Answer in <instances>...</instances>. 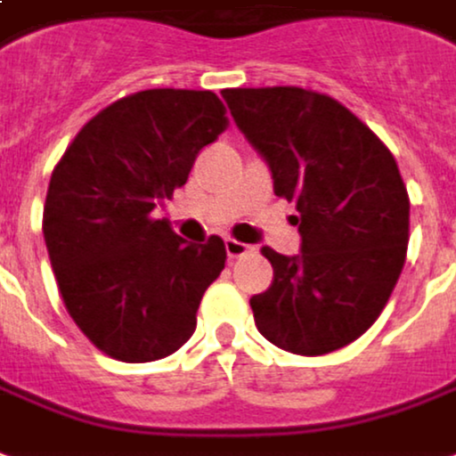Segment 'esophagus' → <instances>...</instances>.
<instances>
[{
  "instance_id": "obj_1",
  "label": "esophagus",
  "mask_w": 456,
  "mask_h": 456,
  "mask_svg": "<svg viewBox=\"0 0 456 456\" xmlns=\"http://www.w3.org/2000/svg\"><path fill=\"white\" fill-rule=\"evenodd\" d=\"M225 252H228V257H231V260H238V257H242V255L252 252V248H250V245H245V242H240V240L225 238Z\"/></svg>"
}]
</instances>
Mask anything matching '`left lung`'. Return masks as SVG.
Listing matches in <instances>:
<instances>
[{
    "mask_svg": "<svg viewBox=\"0 0 456 456\" xmlns=\"http://www.w3.org/2000/svg\"><path fill=\"white\" fill-rule=\"evenodd\" d=\"M221 94L267 159L274 194L301 214V255L262 248L274 279L250 298L255 325L294 354L340 350L371 328L403 269L411 201L396 159L333 96L301 87Z\"/></svg>",
    "mask_w": 456,
    "mask_h": 456,
    "instance_id": "8db88e82",
    "label": "left lung"
}]
</instances>
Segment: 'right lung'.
<instances>
[{"mask_svg":"<svg viewBox=\"0 0 456 456\" xmlns=\"http://www.w3.org/2000/svg\"><path fill=\"white\" fill-rule=\"evenodd\" d=\"M228 128L214 92L145 89L82 126L53 169L43 238L60 297L87 340L118 362H152L191 338L225 245L184 242L152 208L184 187Z\"/></svg>","mask_w":456,"mask_h":456,"instance_id":"obj_1","label":"right lung"}]
</instances>
